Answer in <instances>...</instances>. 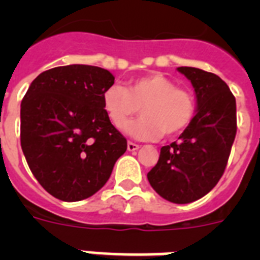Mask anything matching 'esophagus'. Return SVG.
<instances>
[{
    "instance_id": "1",
    "label": "esophagus",
    "mask_w": 260,
    "mask_h": 260,
    "mask_svg": "<svg viewBox=\"0 0 260 260\" xmlns=\"http://www.w3.org/2000/svg\"><path fill=\"white\" fill-rule=\"evenodd\" d=\"M126 148H128V151H131V152H134V151L139 150V144H136V143H134V142H128V144H126Z\"/></svg>"
}]
</instances>
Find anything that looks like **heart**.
Here are the masks:
<instances>
[{
	"mask_svg": "<svg viewBox=\"0 0 260 260\" xmlns=\"http://www.w3.org/2000/svg\"><path fill=\"white\" fill-rule=\"evenodd\" d=\"M105 113L116 128H121L139 108L142 117L124 126L126 134L140 140H155L163 135L173 136L189 125L194 116L193 94L178 87L160 73L138 78L125 87L113 85L102 97Z\"/></svg>",
	"mask_w": 260,
	"mask_h": 260,
	"instance_id": "b5f03b06",
	"label": "heart"
}]
</instances>
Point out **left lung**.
Here are the masks:
<instances>
[{"label":"left lung","mask_w":260,"mask_h":260,"mask_svg":"<svg viewBox=\"0 0 260 260\" xmlns=\"http://www.w3.org/2000/svg\"><path fill=\"white\" fill-rule=\"evenodd\" d=\"M196 91L197 113L178 142L160 148L147 174L156 193L174 204L200 200L217 185L236 136V100L218 75L196 67H178Z\"/></svg>","instance_id":"left-lung-1"}]
</instances>
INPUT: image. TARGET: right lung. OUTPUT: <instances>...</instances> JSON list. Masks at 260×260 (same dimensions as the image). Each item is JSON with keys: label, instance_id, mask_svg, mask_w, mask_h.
<instances>
[{"label": "right lung", "instance_id": "1", "mask_svg": "<svg viewBox=\"0 0 260 260\" xmlns=\"http://www.w3.org/2000/svg\"><path fill=\"white\" fill-rule=\"evenodd\" d=\"M113 83L101 67H54L38 75L22 98V152L39 183L58 200L97 193L126 151V139L102 104Z\"/></svg>", "mask_w": 260, "mask_h": 260}]
</instances>
